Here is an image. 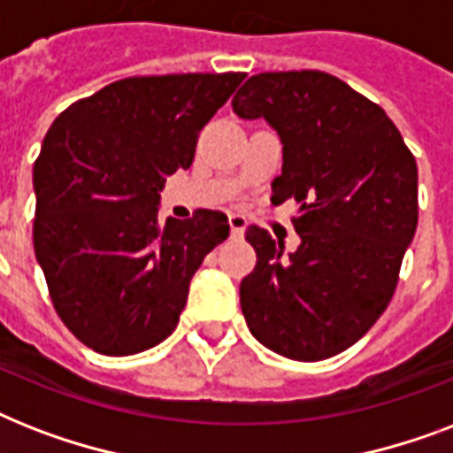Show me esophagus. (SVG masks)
<instances>
[{
  "label": "esophagus",
  "instance_id": "1",
  "mask_svg": "<svg viewBox=\"0 0 453 453\" xmlns=\"http://www.w3.org/2000/svg\"><path fill=\"white\" fill-rule=\"evenodd\" d=\"M227 223H230V234H233V237H242L244 230H247V219H244L242 213H230V216H227Z\"/></svg>",
  "mask_w": 453,
  "mask_h": 453
}]
</instances>
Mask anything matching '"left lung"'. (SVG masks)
<instances>
[{
    "instance_id": "obj_1",
    "label": "left lung",
    "mask_w": 453,
    "mask_h": 453,
    "mask_svg": "<svg viewBox=\"0 0 453 453\" xmlns=\"http://www.w3.org/2000/svg\"><path fill=\"white\" fill-rule=\"evenodd\" d=\"M282 141L273 204L296 199L301 244L249 226L256 268L240 284L249 331L277 355L317 362L357 343L393 298L418 223V169L386 110L319 70L261 73L233 98Z\"/></svg>"
}]
</instances>
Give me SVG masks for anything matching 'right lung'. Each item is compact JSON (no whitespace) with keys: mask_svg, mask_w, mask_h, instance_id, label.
<instances>
[{"mask_svg":"<svg viewBox=\"0 0 453 453\" xmlns=\"http://www.w3.org/2000/svg\"><path fill=\"white\" fill-rule=\"evenodd\" d=\"M244 73L129 77L56 117L32 183L35 256L53 308L101 355H136L176 329L192 275L230 233L197 211L159 223L166 176L195 159L199 131Z\"/></svg>","mask_w":453,"mask_h":453,"instance_id":"right-lung-1","label":"right lung"}]
</instances>
